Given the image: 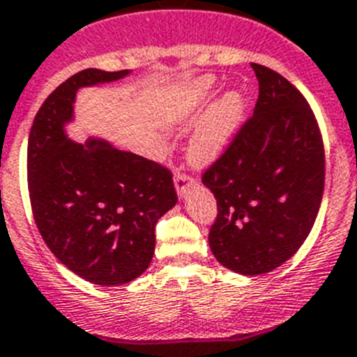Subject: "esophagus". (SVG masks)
Listing matches in <instances>:
<instances>
[{"label":"esophagus","instance_id":"obj_1","mask_svg":"<svg viewBox=\"0 0 357 357\" xmlns=\"http://www.w3.org/2000/svg\"><path fill=\"white\" fill-rule=\"evenodd\" d=\"M194 183V179L190 178V176L183 174L181 169H178L176 171V176H174V186H176V194H178L179 199H183L186 195V190H188V186Z\"/></svg>","mask_w":357,"mask_h":357}]
</instances>
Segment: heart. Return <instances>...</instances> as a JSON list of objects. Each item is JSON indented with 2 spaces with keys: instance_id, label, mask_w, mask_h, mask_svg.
<instances>
[{
  "instance_id": "obj_1",
  "label": "heart",
  "mask_w": 357,
  "mask_h": 357,
  "mask_svg": "<svg viewBox=\"0 0 357 357\" xmlns=\"http://www.w3.org/2000/svg\"><path fill=\"white\" fill-rule=\"evenodd\" d=\"M216 88V79L201 77L186 89L183 98L171 112L169 123L194 118L206 107ZM246 116L245 96L231 89L211 107L201 125L195 128L188 142V158L195 165H209L225 155L241 130Z\"/></svg>"
}]
</instances>
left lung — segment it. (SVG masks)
<instances>
[{
  "label": "left lung",
  "mask_w": 357,
  "mask_h": 357,
  "mask_svg": "<svg viewBox=\"0 0 357 357\" xmlns=\"http://www.w3.org/2000/svg\"><path fill=\"white\" fill-rule=\"evenodd\" d=\"M252 68L259 81L254 116L202 176L218 204L209 248L245 276L273 271L298 252L324 192V146L308 102L280 73Z\"/></svg>",
  "instance_id": "obj_1"
}]
</instances>
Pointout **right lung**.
<instances>
[{
  "label": "right lung",
  "instance_id": "right-lung-1",
  "mask_svg": "<svg viewBox=\"0 0 357 357\" xmlns=\"http://www.w3.org/2000/svg\"><path fill=\"white\" fill-rule=\"evenodd\" d=\"M132 70L88 68L54 89L28 139V186L36 227L52 254L91 284L141 276L155 254V225L178 202L171 172L102 137L72 141L82 88L111 84Z\"/></svg>",
  "mask_w": 357,
  "mask_h": 357
}]
</instances>
